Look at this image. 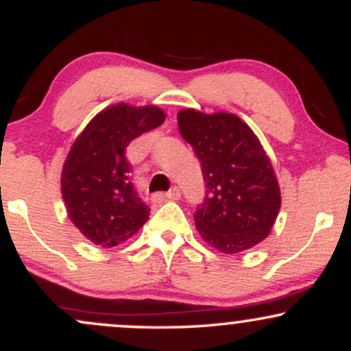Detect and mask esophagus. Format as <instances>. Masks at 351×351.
Returning a JSON list of instances; mask_svg holds the SVG:
<instances>
[{
    "label": "esophagus",
    "mask_w": 351,
    "mask_h": 351,
    "mask_svg": "<svg viewBox=\"0 0 351 351\" xmlns=\"http://www.w3.org/2000/svg\"><path fill=\"white\" fill-rule=\"evenodd\" d=\"M165 196H167V199H173V201H176V199H180V198H181V191H180L178 188H171L170 191H168L167 195H165Z\"/></svg>",
    "instance_id": "obj_1"
}]
</instances>
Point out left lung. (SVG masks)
Wrapping results in <instances>:
<instances>
[{"instance_id": "left-lung-1", "label": "left lung", "mask_w": 351, "mask_h": 351, "mask_svg": "<svg viewBox=\"0 0 351 351\" xmlns=\"http://www.w3.org/2000/svg\"><path fill=\"white\" fill-rule=\"evenodd\" d=\"M180 134L198 155L206 198L196 231L223 254L247 251L269 236L280 209L271 158L252 128L229 112H178Z\"/></svg>"}]
</instances>
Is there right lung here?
Wrapping results in <instances>:
<instances>
[{
	"label": "right lung",
	"instance_id": "obj_1",
	"mask_svg": "<svg viewBox=\"0 0 351 351\" xmlns=\"http://www.w3.org/2000/svg\"><path fill=\"white\" fill-rule=\"evenodd\" d=\"M167 119L156 106L119 102L100 110L72 143L60 173L67 217L100 247L130 239L147 223L150 208L128 181L125 148Z\"/></svg>",
	"mask_w": 351,
	"mask_h": 351
}]
</instances>
